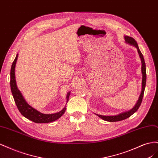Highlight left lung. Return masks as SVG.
Segmentation results:
<instances>
[{"label":"left lung","mask_w":158,"mask_h":158,"mask_svg":"<svg viewBox=\"0 0 158 158\" xmlns=\"http://www.w3.org/2000/svg\"><path fill=\"white\" fill-rule=\"evenodd\" d=\"M125 40L127 44H128L129 45H132L134 47H135L137 49L138 55H139V56L140 58L141 62H142V92L140 95V97L138 98V100L137 101V103H136L135 106L132 109L129 110L128 111H125L121 113L118 114H117V115H114V116H105V115H101V114H95L99 117L102 118L103 120L109 121V122H117V121H120L122 120H125V119L128 118L129 117H131L132 114L135 113L138 108L140 107V105L142 103V98L143 96H144V89H145V86H146V64H145V61L144 56H143V55L142 54L141 51L139 49V47H138V45L137 44L136 41H135V39H133L132 37H129V36H125Z\"/></svg>","instance_id":"8db88e82"}]
</instances>
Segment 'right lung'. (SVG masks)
I'll return each instance as SVG.
<instances>
[{"label":"right lung","mask_w":158,"mask_h":158,"mask_svg":"<svg viewBox=\"0 0 158 158\" xmlns=\"http://www.w3.org/2000/svg\"><path fill=\"white\" fill-rule=\"evenodd\" d=\"M18 55H16L15 59L12 63L11 70H10V88L11 92L13 95L14 102L16 103V106L19 110V111L29 120L36 123H47L56 121V119L60 118L64 113L66 111L65 106L60 111L53 113V114H44L42 113L37 110L33 108L28 104L26 100L23 98V95L20 91L18 89L16 78H15V66L16 64V61L18 59ZM70 96V92L66 95V99L69 101V98Z\"/></svg>","instance_id":"add662e5"}]
</instances>
